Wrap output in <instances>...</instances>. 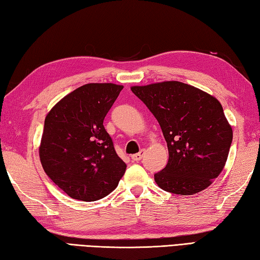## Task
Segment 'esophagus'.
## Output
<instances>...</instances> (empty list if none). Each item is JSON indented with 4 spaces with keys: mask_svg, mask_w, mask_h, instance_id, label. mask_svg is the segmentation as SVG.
Returning a JSON list of instances; mask_svg holds the SVG:
<instances>
[{
    "mask_svg": "<svg viewBox=\"0 0 260 260\" xmlns=\"http://www.w3.org/2000/svg\"><path fill=\"white\" fill-rule=\"evenodd\" d=\"M144 153H145V150H141L140 153L132 155V159H133V161H135V162L141 161V159L143 158V156H144Z\"/></svg>",
    "mask_w": 260,
    "mask_h": 260,
    "instance_id": "obj_1",
    "label": "esophagus"
}]
</instances>
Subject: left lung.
Returning <instances> with one entry per match:
<instances>
[{
	"label": "left lung",
	"mask_w": 260,
	"mask_h": 260,
	"mask_svg": "<svg viewBox=\"0 0 260 260\" xmlns=\"http://www.w3.org/2000/svg\"><path fill=\"white\" fill-rule=\"evenodd\" d=\"M161 126L169 162L154 179L162 190L191 196L212 183L227 162L233 129L217 98L180 81L131 88Z\"/></svg>",
	"instance_id": "left-lung-1"
}]
</instances>
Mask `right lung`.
<instances>
[{
  "label": "right lung",
  "mask_w": 260,
  "mask_h": 260,
  "mask_svg": "<svg viewBox=\"0 0 260 260\" xmlns=\"http://www.w3.org/2000/svg\"><path fill=\"white\" fill-rule=\"evenodd\" d=\"M123 86L87 84L53 106L45 120L39 148L42 168L66 194L81 201L108 196L126 164L104 127L105 116Z\"/></svg>",
  "instance_id": "obj_1"
}]
</instances>
